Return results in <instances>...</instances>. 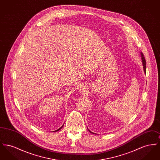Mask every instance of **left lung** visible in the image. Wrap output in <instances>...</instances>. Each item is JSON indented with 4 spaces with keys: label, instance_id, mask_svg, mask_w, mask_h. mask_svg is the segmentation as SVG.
Wrapping results in <instances>:
<instances>
[{
    "label": "left lung",
    "instance_id": "8db88e82",
    "mask_svg": "<svg viewBox=\"0 0 160 160\" xmlns=\"http://www.w3.org/2000/svg\"><path fill=\"white\" fill-rule=\"evenodd\" d=\"M141 55H142V63H143V69H144V71H145V72H146V60H145V57H144V55H143V54L141 53ZM89 130V129H88ZM89 132H91V133L92 134H94V133H93L92 132H91V131H89Z\"/></svg>",
    "mask_w": 160,
    "mask_h": 160
}]
</instances>
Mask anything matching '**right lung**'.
Instances as JSON below:
<instances>
[{
	"instance_id": "obj_1",
	"label": "right lung",
	"mask_w": 160,
	"mask_h": 160,
	"mask_svg": "<svg viewBox=\"0 0 160 160\" xmlns=\"http://www.w3.org/2000/svg\"><path fill=\"white\" fill-rule=\"evenodd\" d=\"M62 127H63V126H62V127H61V128H59V129H57V130H56V131H54L53 132H56V131H59V130H60V129H61V128H62Z\"/></svg>"
}]
</instances>
